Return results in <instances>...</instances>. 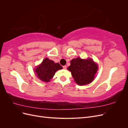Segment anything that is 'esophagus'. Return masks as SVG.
<instances>
[{
	"mask_svg": "<svg viewBox=\"0 0 128 128\" xmlns=\"http://www.w3.org/2000/svg\"><path fill=\"white\" fill-rule=\"evenodd\" d=\"M63 68L64 69H66L67 68V66H63Z\"/></svg>",
	"mask_w": 128,
	"mask_h": 128,
	"instance_id": "1",
	"label": "esophagus"
}]
</instances>
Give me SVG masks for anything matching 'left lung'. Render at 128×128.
Returning a JSON list of instances; mask_svg holds the SVG:
<instances>
[{
    "mask_svg": "<svg viewBox=\"0 0 128 128\" xmlns=\"http://www.w3.org/2000/svg\"><path fill=\"white\" fill-rule=\"evenodd\" d=\"M68 70L71 72L76 83L83 86L90 83L94 80L98 66L91 59L83 60L77 58L72 60Z\"/></svg>",
    "mask_w": 128,
    "mask_h": 128,
    "instance_id": "left-lung-1",
    "label": "left lung"
}]
</instances>
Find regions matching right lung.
<instances>
[{
    "label": "right lung",
    "instance_id": "1",
    "mask_svg": "<svg viewBox=\"0 0 128 128\" xmlns=\"http://www.w3.org/2000/svg\"><path fill=\"white\" fill-rule=\"evenodd\" d=\"M62 69V67L59 63H54V61L45 58L42 63L38 66L34 72L37 74L38 78L45 82H50L56 72Z\"/></svg>",
    "mask_w": 128,
    "mask_h": 128
}]
</instances>
